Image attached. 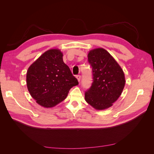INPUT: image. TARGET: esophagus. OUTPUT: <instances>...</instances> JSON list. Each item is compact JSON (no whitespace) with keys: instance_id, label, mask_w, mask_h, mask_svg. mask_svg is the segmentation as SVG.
Masks as SVG:
<instances>
[{"instance_id":"esophagus-1","label":"esophagus","mask_w":154,"mask_h":154,"mask_svg":"<svg viewBox=\"0 0 154 154\" xmlns=\"http://www.w3.org/2000/svg\"><path fill=\"white\" fill-rule=\"evenodd\" d=\"M76 78H77V80H78V81L80 82V80H81V76L80 75H77L76 76Z\"/></svg>"}]
</instances>
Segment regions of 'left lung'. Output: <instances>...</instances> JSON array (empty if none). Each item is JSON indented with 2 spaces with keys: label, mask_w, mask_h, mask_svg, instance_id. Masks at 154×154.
<instances>
[{
  "label": "left lung",
  "mask_w": 154,
  "mask_h": 154,
  "mask_svg": "<svg viewBox=\"0 0 154 154\" xmlns=\"http://www.w3.org/2000/svg\"><path fill=\"white\" fill-rule=\"evenodd\" d=\"M88 62L92 67L93 82L89 89L85 91V100L96 110L108 109L123 92L124 72L114 58L103 48L90 51Z\"/></svg>",
  "instance_id": "obj_1"
}]
</instances>
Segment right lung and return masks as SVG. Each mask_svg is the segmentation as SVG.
I'll use <instances>...</instances> for the list:
<instances>
[{
    "mask_svg": "<svg viewBox=\"0 0 154 154\" xmlns=\"http://www.w3.org/2000/svg\"><path fill=\"white\" fill-rule=\"evenodd\" d=\"M27 87L40 105L50 108L66 98L69 90L78 85L59 49H50L32 63L27 71Z\"/></svg>",
    "mask_w": 154,
    "mask_h": 154,
    "instance_id": "add662e5",
    "label": "right lung"
}]
</instances>
